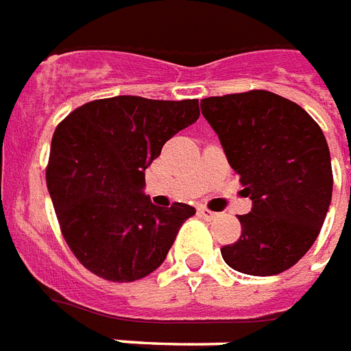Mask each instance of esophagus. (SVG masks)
<instances>
[{
    "instance_id": "esophagus-1",
    "label": "esophagus",
    "mask_w": 351,
    "mask_h": 351,
    "mask_svg": "<svg viewBox=\"0 0 351 351\" xmlns=\"http://www.w3.org/2000/svg\"><path fill=\"white\" fill-rule=\"evenodd\" d=\"M199 215H201V217H204L206 221H214V219H217V217H219V214H215V212H212V210H208V208H204V206H202V208H199Z\"/></svg>"
}]
</instances>
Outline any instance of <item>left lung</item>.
Returning a JSON list of instances; mask_svg holds the SVG:
<instances>
[{
	"mask_svg": "<svg viewBox=\"0 0 351 351\" xmlns=\"http://www.w3.org/2000/svg\"><path fill=\"white\" fill-rule=\"evenodd\" d=\"M201 111L253 201L249 214L238 215V241L221 247L223 261L256 277L292 268L318 238L331 204L324 132L303 108L269 90L210 96Z\"/></svg>",
	"mask_w": 351,
	"mask_h": 351,
	"instance_id": "left-lung-1",
	"label": "left lung"
}]
</instances>
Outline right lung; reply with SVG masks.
I'll use <instances>...</instances> for the list:
<instances>
[{
	"mask_svg": "<svg viewBox=\"0 0 351 351\" xmlns=\"http://www.w3.org/2000/svg\"><path fill=\"white\" fill-rule=\"evenodd\" d=\"M197 119L199 100L113 96L83 104L57 126L46 184L64 240L89 271L130 282L162 266L195 208L152 204L145 169Z\"/></svg>",
	"mask_w": 351,
	"mask_h": 351,
	"instance_id": "1",
	"label": "right lung"
}]
</instances>
